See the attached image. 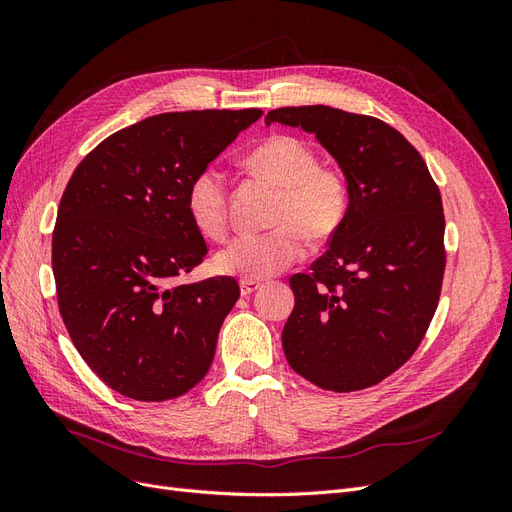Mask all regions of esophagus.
Wrapping results in <instances>:
<instances>
[{
	"mask_svg": "<svg viewBox=\"0 0 512 512\" xmlns=\"http://www.w3.org/2000/svg\"><path fill=\"white\" fill-rule=\"evenodd\" d=\"M260 288H262V284L254 282V280H243L241 282V294H243V297H250V294H254Z\"/></svg>",
	"mask_w": 512,
	"mask_h": 512,
	"instance_id": "obj_1",
	"label": "esophagus"
}]
</instances>
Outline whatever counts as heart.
<instances>
[{"instance_id": "heart-1", "label": "heart", "mask_w": 512, "mask_h": 512, "mask_svg": "<svg viewBox=\"0 0 512 512\" xmlns=\"http://www.w3.org/2000/svg\"><path fill=\"white\" fill-rule=\"evenodd\" d=\"M245 166L265 177L280 196L267 232H243L215 254L224 275L265 280L290 267L303 254V235L322 243L335 237L350 209V181L342 168L318 164V153L294 134H273L245 156ZM192 224L209 239L228 230V181L220 168L205 166L185 194Z\"/></svg>"}]
</instances>
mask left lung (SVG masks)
<instances>
[{"instance_id": "left-lung-1", "label": "left lung", "mask_w": 512, "mask_h": 512, "mask_svg": "<svg viewBox=\"0 0 512 512\" xmlns=\"http://www.w3.org/2000/svg\"><path fill=\"white\" fill-rule=\"evenodd\" d=\"M303 128L342 166L350 209L309 273H294L282 331L290 367L324 391L382 382L421 346L446 267L442 196L404 134L331 106H284L267 123Z\"/></svg>"}]
</instances>
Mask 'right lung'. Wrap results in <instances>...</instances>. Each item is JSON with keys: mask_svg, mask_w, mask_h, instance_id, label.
I'll list each match as a JSON object with an SVG mask.
<instances>
[{"mask_svg": "<svg viewBox=\"0 0 512 512\" xmlns=\"http://www.w3.org/2000/svg\"><path fill=\"white\" fill-rule=\"evenodd\" d=\"M260 115H153L104 138L72 173L53 230L59 314L83 361L113 391L164 401L209 371L241 290L226 275L170 286L207 254L185 194Z\"/></svg>", "mask_w": 512, "mask_h": 512, "instance_id": "right-lung-1", "label": "right lung"}]
</instances>
